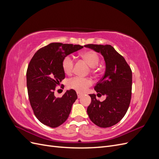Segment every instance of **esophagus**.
<instances>
[{
  "label": "esophagus",
  "instance_id": "34e87169",
  "mask_svg": "<svg viewBox=\"0 0 159 159\" xmlns=\"http://www.w3.org/2000/svg\"><path fill=\"white\" fill-rule=\"evenodd\" d=\"M77 95H78V99H80L81 97H82V95L80 94V93H77Z\"/></svg>",
  "mask_w": 159,
  "mask_h": 159
}]
</instances>
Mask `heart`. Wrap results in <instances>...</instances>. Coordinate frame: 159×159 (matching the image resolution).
Masks as SVG:
<instances>
[{
  "label": "heart",
  "instance_id": "b5f03b06",
  "mask_svg": "<svg viewBox=\"0 0 159 159\" xmlns=\"http://www.w3.org/2000/svg\"><path fill=\"white\" fill-rule=\"evenodd\" d=\"M80 56L91 67H95L96 65H98L99 61V56L98 53L92 50L85 51L81 53ZM74 65V61L71 56H68L65 57L61 64L62 69H63L64 73L67 75H70L73 71ZM91 85H92V81L91 79L80 78V77H75L74 78L69 80L68 81V87L70 89L75 90L78 93L85 92Z\"/></svg>",
  "mask_w": 159,
  "mask_h": 159
}]
</instances>
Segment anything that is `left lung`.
Returning a JSON list of instances; mask_svg holds the SVG:
<instances>
[{"label":"left lung","mask_w":159,"mask_h":159,"mask_svg":"<svg viewBox=\"0 0 159 159\" xmlns=\"http://www.w3.org/2000/svg\"><path fill=\"white\" fill-rule=\"evenodd\" d=\"M84 46L101 53L105 61L104 75L94 89L97 95H106V99L101 102L95 94H89L91 102L88 114L98 127H111L121 121L128 110L131 98L132 71L124 57L111 45Z\"/></svg>","instance_id":"obj_1"}]
</instances>
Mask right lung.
Returning a JSON list of instances; mask_svg holds the SVG:
<instances>
[{
	"label": "right lung",
	"instance_id": "add662e5",
	"mask_svg": "<svg viewBox=\"0 0 159 159\" xmlns=\"http://www.w3.org/2000/svg\"><path fill=\"white\" fill-rule=\"evenodd\" d=\"M84 46L51 43L38 50L26 71V85L30 105L36 118L45 125L55 128L68 119L71 106L78 98L75 91L67 90L56 98V85L65 78L62 61L68 55Z\"/></svg>",
	"mask_w": 159,
	"mask_h": 159
}]
</instances>
